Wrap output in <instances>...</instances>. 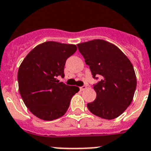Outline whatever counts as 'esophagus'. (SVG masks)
Segmentation results:
<instances>
[{
    "label": "esophagus",
    "mask_w": 151,
    "mask_h": 151,
    "mask_svg": "<svg viewBox=\"0 0 151 151\" xmlns=\"http://www.w3.org/2000/svg\"><path fill=\"white\" fill-rule=\"evenodd\" d=\"M87 88V86H85V85H84V86L81 87L80 88V91H84V90H85Z\"/></svg>",
    "instance_id": "esophagus-1"
}]
</instances>
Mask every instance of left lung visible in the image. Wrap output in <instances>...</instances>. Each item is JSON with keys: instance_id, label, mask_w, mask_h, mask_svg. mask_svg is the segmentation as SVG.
<instances>
[{"instance_id": "obj_1", "label": "left lung", "mask_w": 151, "mask_h": 151, "mask_svg": "<svg viewBox=\"0 0 151 151\" xmlns=\"http://www.w3.org/2000/svg\"><path fill=\"white\" fill-rule=\"evenodd\" d=\"M93 77L102 76L93 85L96 98L88 103L92 114L106 120L121 115L132 103L136 88L133 66L122 51L103 40H93L77 45Z\"/></svg>"}]
</instances>
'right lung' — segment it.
<instances>
[{"instance_id": "add662e5", "label": "right lung", "mask_w": 151, "mask_h": 151, "mask_svg": "<svg viewBox=\"0 0 151 151\" xmlns=\"http://www.w3.org/2000/svg\"><path fill=\"white\" fill-rule=\"evenodd\" d=\"M76 50V45L48 41L36 46L21 63L19 93L27 109L38 118L53 121L62 117L79 91L78 87L57 79L64 77L66 59Z\"/></svg>"}]
</instances>
